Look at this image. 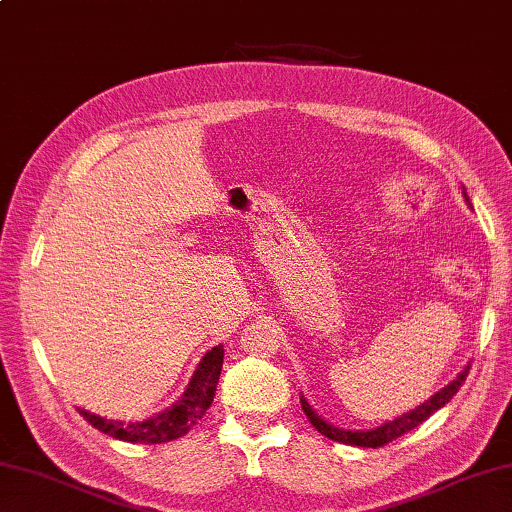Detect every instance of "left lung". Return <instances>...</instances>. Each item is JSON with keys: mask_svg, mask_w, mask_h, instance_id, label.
<instances>
[{"mask_svg": "<svg viewBox=\"0 0 512 512\" xmlns=\"http://www.w3.org/2000/svg\"><path fill=\"white\" fill-rule=\"evenodd\" d=\"M463 197H466V203L470 206L466 188H463ZM468 371H470V365L463 367L457 378L450 380L448 385L439 389V392H436L434 396L427 398L425 403L418 405L416 410L405 412L403 416H396L394 421H387V423L378 425V427H371V430H345V427H336L333 423L324 421V418L313 410L304 396H300V403H302V410H304L306 418L311 421V425L320 434L327 436V439L345 443V445H358V448H374L376 450V448H383V445H387V443H392L394 439H398V436H403L410 430H414V427H418L423 421H427V418H430L434 412H439L441 407L448 405L452 401V396L459 392V387H461L463 380H466Z\"/></svg>", "mask_w": 512, "mask_h": 512, "instance_id": "left-lung-1", "label": "left lung"}]
</instances>
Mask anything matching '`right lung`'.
Returning a JSON list of instances; mask_svg holds the SVG:
<instances>
[{"label": "right lung", "instance_id": "right-lung-1", "mask_svg": "<svg viewBox=\"0 0 512 512\" xmlns=\"http://www.w3.org/2000/svg\"><path fill=\"white\" fill-rule=\"evenodd\" d=\"M221 365H224V345L212 347L201 358L199 367L194 369L188 387L181 394L179 401H174L163 412L154 414L143 421H114V418H105L98 414H91L78 407V412L85 416V421L100 430L102 434L114 436L118 441L127 443H167L179 439V436L188 434L190 427L199 421V418L208 412L212 405V398L217 392Z\"/></svg>", "mask_w": 512, "mask_h": 512}]
</instances>
